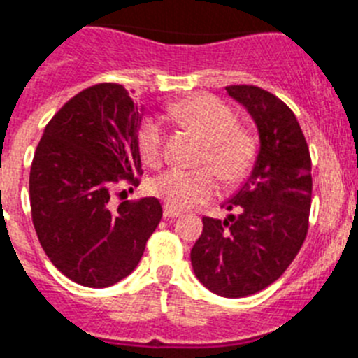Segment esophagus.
<instances>
[{
  "label": "esophagus",
  "instance_id": "esophagus-1",
  "mask_svg": "<svg viewBox=\"0 0 358 358\" xmlns=\"http://www.w3.org/2000/svg\"><path fill=\"white\" fill-rule=\"evenodd\" d=\"M180 215H182V213L176 211V209H173V207L164 206V216H165V218H178Z\"/></svg>",
  "mask_w": 358,
  "mask_h": 358
}]
</instances>
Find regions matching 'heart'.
I'll use <instances>...</instances> for the list:
<instances>
[{"mask_svg": "<svg viewBox=\"0 0 358 358\" xmlns=\"http://www.w3.org/2000/svg\"><path fill=\"white\" fill-rule=\"evenodd\" d=\"M171 116L194 129L206 140L203 164H211L225 184H236L253 169L257 160V138L249 129L236 125L229 105L215 96H193L171 105ZM138 149L147 165L164 160V125L149 116L138 127ZM211 167H171L152 180L151 189L165 206L184 211L211 200L218 191V180Z\"/></svg>", "mask_w": 358, "mask_h": 358, "instance_id": "heart-1", "label": "heart"}]
</instances>
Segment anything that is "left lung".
Returning <instances> with one entry per match:
<instances>
[{"label": "left lung", "mask_w": 358, "mask_h": 358, "mask_svg": "<svg viewBox=\"0 0 358 358\" xmlns=\"http://www.w3.org/2000/svg\"><path fill=\"white\" fill-rule=\"evenodd\" d=\"M225 91L251 114L260 151L245 184L225 202V220L203 216L191 249L194 275L225 299L255 295L286 271L304 244L311 207V156L293 110L257 85Z\"/></svg>", "instance_id": "1"}]
</instances>
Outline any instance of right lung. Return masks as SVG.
I'll list each match as a JSON object with an SVG mask.
<instances>
[{
  "label": "right lung",
  "mask_w": 358,
  "mask_h": 358,
  "mask_svg": "<svg viewBox=\"0 0 358 358\" xmlns=\"http://www.w3.org/2000/svg\"><path fill=\"white\" fill-rule=\"evenodd\" d=\"M140 122L125 87L98 83L54 114L36 147L29 178L36 235L56 269L80 286L109 287L131 275L162 220L158 198L110 206L122 182L140 184Z\"/></svg>",
  "instance_id": "add662e5"
}]
</instances>
